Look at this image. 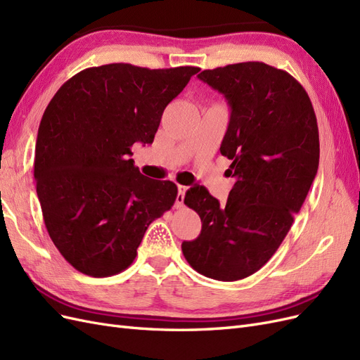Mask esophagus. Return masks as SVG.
Segmentation results:
<instances>
[{
	"instance_id": "34e87169",
	"label": "esophagus",
	"mask_w": 360,
	"mask_h": 360,
	"mask_svg": "<svg viewBox=\"0 0 360 360\" xmlns=\"http://www.w3.org/2000/svg\"><path fill=\"white\" fill-rule=\"evenodd\" d=\"M177 189H179V193H177V200H176V207H177V209H179V207H181V205H183L184 193H186V191H188V186H183V184H179Z\"/></svg>"
}]
</instances>
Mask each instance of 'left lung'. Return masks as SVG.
<instances>
[{
	"label": "left lung",
	"instance_id": "left-lung-1",
	"mask_svg": "<svg viewBox=\"0 0 360 360\" xmlns=\"http://www.w3.org/2000/svg\"><path fill=\"white\" fill-rule=\"evenodd\" d=\"M198 78L231 108L221 155L234 186L219 204L204 186L184 204L201 217V233L181 250L198 274L238 281L263 267L284 240L317 176L319 126L303 86L285 70L248 61L202 70Z\"/></svg>",
	"mask_w": 360,
	"mask_h": 360
}]
</instances>
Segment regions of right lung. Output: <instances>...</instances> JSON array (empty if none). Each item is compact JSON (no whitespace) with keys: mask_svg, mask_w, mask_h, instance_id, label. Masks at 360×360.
<instances>
[{"mask_svg":"<svg viewBox=\"0 0 360 360\" xmlns=\"http://www.w3.org/2000/svg\"><path fill=\"white\" fill-rule=\"evenodd\" d=\"M198 72L105 64L72 76L46 106L36 143L37 197L53 245L81 274L127 269L148 225L176 201V183L143 176L130 148L153 143L167 105Z\"/></svg>","mask_w":360,"mask_h":360,"instance_id":"obj_1","label":"right lung"}]
</instances>
